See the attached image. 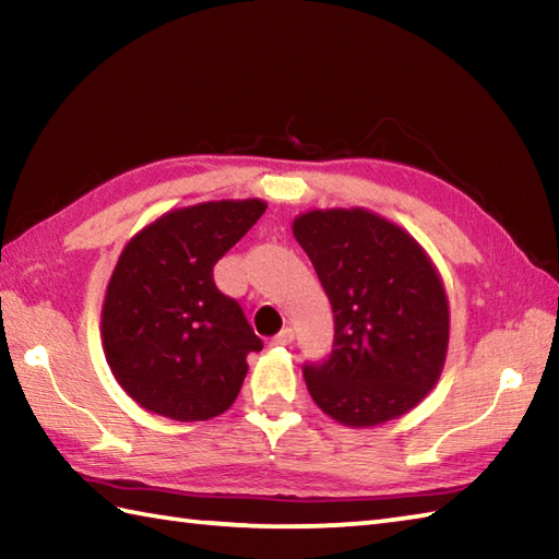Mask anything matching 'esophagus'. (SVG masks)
<instances>
[{
    "label": "esophagus",
    "mask_w": 559,
    "mask_h": 559,
    "mask_svg": "<svg viewBox=\"0 0 559 559\" xmlns=\"http://www.w3.org/2000/svg\"><path fill=\"white\" fill-rule=\"evenodd\" d=\"M293 338H295V331L290 326H286V329H281L278 334L271 338V343H273V346H290Z\"/></svg>",
    "instance_id": "esophagus-1"
}]
</instances>
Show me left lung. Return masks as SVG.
Instances as JSON below:
<instances>
[{
    "label": "left lung",
    "mask_w": 559,
    "mask_h": 559,
    "mask_svg": "<svg viewBox=\"0 0 559 559\" xmlns=\"http://www.w3.org/2000/svg\"><path fill=\"white\" fill-rule=\"evenodd\" d=\"M334 310V346L305 365L310 396L350 427L394 420L430 394L449 346L442 278L413 237L365 209L293 221Z\"/></svg>",
    "instance_id": "left-lung-1"
}]
</instances>
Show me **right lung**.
Returning a JSON list of instances; mask_svg holds the SVG:
<instances>
[{
    "label": "right lung",
    "mask_w": 559,
    "mask_h": 559,
    "mask_svg": "<svg viewBox=\"0 0 559 559\" xmlns=\"http://www.w3.org/2000/svg\"><path fill=\"white\" fill-rule=\"evenodd\" d=\"M266 211L261 199L165 213L122 249L103 302V350L141 408L192 423L233 406L247 355L261 350L213 266Z\"/></svg>",
    "instance_id": "right-lung-1"
}]
</instances>
